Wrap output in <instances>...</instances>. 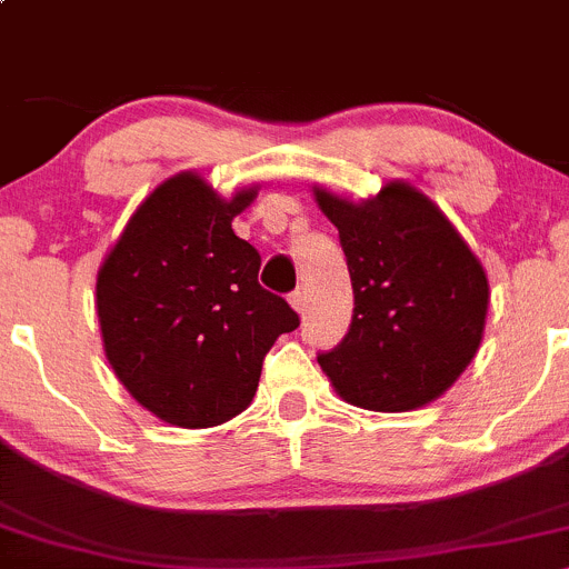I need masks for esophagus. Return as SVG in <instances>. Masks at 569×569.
<instances>
[{"label":"esophagus","mask_w":569,"mask_h":569,"mask_svg":"<svg viewBox=\"0 0 569 569\" xmlns=\"http://www.w3.org/2000/svg\"><path fill=\"white\" fill-rule=\"evenodd\" d=\"M289 305L297 310V313H302V310H305V291H300V289L291 291V295H289Z\"/></svg>","instance_id":"1"}]
</instances>
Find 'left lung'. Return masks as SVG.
I'll return each mask as SVG.
<instances>
[{
  "label": "left lung",
  "instance_id": "obj_1",
  "mask_svg": "<svg viewBox=\"0 0 569 569\" xmlns=\"http://www.w3.org/2000/svg\"><path fill=\"white\" fill-rule=\"evenodd\" d=\"M316 201L338 229L355 289L349 332L319 351L321 370L362 409H420L480 349L486 269L439 207L403 182L362 204L327 190Z\"/></svg>",
  "mask_w": 569,
  "mask_h": 569
}]
</instances>
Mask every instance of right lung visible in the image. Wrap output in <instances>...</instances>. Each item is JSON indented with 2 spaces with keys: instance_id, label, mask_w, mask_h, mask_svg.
I'll use <instances>...</instances> for the list:
<instances>
[{
  "instance_id": "add662e5",
  "label": "right lung",
  "mask_w": 569,
  "mask_h": 569,
  "mask_svg": "<svg viewBox=\"0 0 569 569\" xmlns=\"http://www.w3.org/2000/svg\"><path fill=\"white\" fill-rule=\"evenodd\" d=\"M256 190L220 199L199 174L147 196L98 272L106 357L136 400L179 428L244 411L278 335L300 327L261 289V256L231 229Z\"/></svg>"
}]
</instances>
